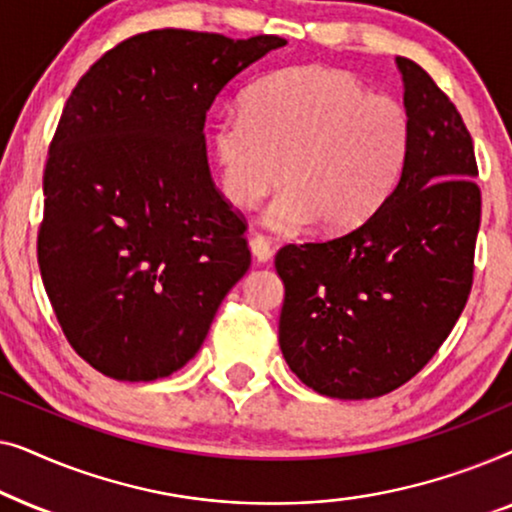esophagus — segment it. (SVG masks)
Wrapping results in <instances>:
<instances>
[{
  "mask_svg": "<svg viewBox=\"0 0 512 512\" xmlns=\"http://www.w3.org/2000/svg\"><path fill=\"white\" fill-rule=\"evenodd\" d=\"M249 249H251V254H254V258L258 263H268L270 258H272V249H270V242L265 240V237H261V235H254L249 240Z\"/></svg>",
  "mask_w": 512,
  "mask_h": 512,
  "instance_id": "esophagus-1",
  "label": "esophagus"
}]
</instances>
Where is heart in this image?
Here are the masks:
<instances>
[{"label":"heart","mask_w":512,"mask_h":512,"mask_svg":"<svg viewBox=\"0 0 512 512\" xmlns=\"http://www.w3.org/2000/svg\"><path fill=\"white\" fill-rule=\"evenodd\" d=\"M410 116L342 69L303 65L263 76L244 111H223L209 128L216 181L230 205L254 207L286 186L265 223L293 233H347L382 205L403 170Z\"/></svg>","instance_id":"obj_1"}]
</instances>
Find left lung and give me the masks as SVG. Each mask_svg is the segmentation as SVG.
I'll use <instances>...</instances> for the list:
<instances>
[{
    "label": "left lung",
    "instance_id": "1",
    "mask_svg": "<svg viewBox=\"0 0 512 512\" xmlns=\"http://www.w3.org/2000/svg\"><path fill=\"white\" fill-rule=\"evenodd\" d=\"M410 144L387 198L347 233L277 251L279 347L321 396L361 401L422 370L471 293L480 188L457 107L417 62L396 58Z\"/></svg>",
    "mask_w": 512,
    "mask_h": 512
}]
</instances>
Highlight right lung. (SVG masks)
I'll return each mask as SVG.
<instances>
[{"mask_svg": "<svg viewBox=\"0 0 512 512\" xmlns=\"http://www.w3.org/2000/svg\"><path fill=\"white\" fill-rule=\"evenodd\" d=\"M286 41L151 30L111 48L62 109L37 256L74 352L151 382L198 354L251 265L244 219L214 186L205 118L230 79Z\"/></svg>", "mask_w": 512, "mask_h": 512, "instance_id": "1", "label": "right lung"}]
</instances>
